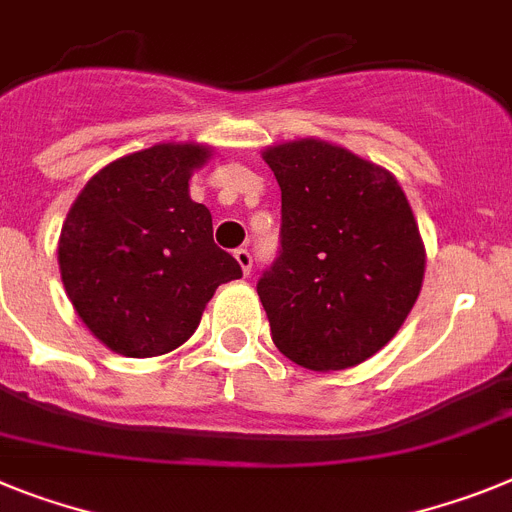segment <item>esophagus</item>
Returning a JSON list of instances; mask_svg holds the SVG:
<instances>
[{
    "instance_id": "34e87169",
    "label": "esophagus",
    "mask_w": 512,
    "mask_h": 512,
    "mask_svg": "<svg viewBox=\"0 0 512 512\" xmlns=\"http://www.w3.org/2000/svg\"><path fill=\"white\" fill-rule=\"evenodd\" d=\"M235 261L240 264V269H243V274H251V266H253V256L248 248H238L235 251Z\"/></svg>"
}]
</instances>
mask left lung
<instances>
[{
    "label": "left lung",
    "mask_w": 512,
    "mask_h": 512,
    "mask_svg": "<svg viewBox=\"0 0 512 512\" xmlns=\"http://www.w3.org/2000/svg\"><path fill=\"white\" fill-rule=\"evenodd\" d=\"M282 189V251L259 279L277 349L308 370L355 368L391 342L425 279L399 181L316 137L264 150Z\"/></svg>",
    "instance_id": "obj_1"
}]
</instances>
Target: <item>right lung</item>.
Wrapping results in <instances>:
<instances>
[{"mask_svg":"<svg viewBox=\"0 0 512 512\" xmlns=\"http://www.w3.org/2000/svg\"><path fill=\"white\" fill-rule=\"evenodd\" d=\"M209 155L207 144H152L100 168L69 207L61 282L82 323L116 355L173 352L196 331L214 290L243 277L214 246L209 209L189 196Z\"/></svg>","mask_w":512,"mask_h":512,"instance_id":"1","label":"right lung"}]
</instances>
